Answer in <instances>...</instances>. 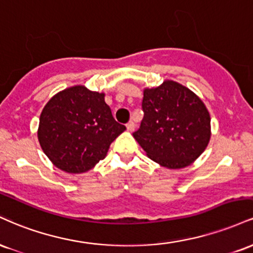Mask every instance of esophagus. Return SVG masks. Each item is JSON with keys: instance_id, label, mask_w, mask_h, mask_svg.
<instances>
[{"instance_id": "esophagus-1", "label": "esophagus", "mask_w": 253, "mask_h": 253, "mask_svg": "<svg viewBox=\"0 0 253 253\" xmlns=\"http://www.w3.org/2000/svg\"><path fill=\"white\" fill-rule=\"evenodd\" d=\"M135 123H133V122L131 121V122H129V123L126 124V129H127V131H130V132H132L133 130H135Z\"/></svg>"}]
</instances>
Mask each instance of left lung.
Listing matches in <instances>:
<instances>
[{
    "label": "left lung",
    "instance_id": "8db88e82",
    "mask_svg": "<svg viewBox=\"0 0 253 253\" xmlns=\"http://www.w3.org/2000/svg\"><path fill=\"white\" fill-rule=\"evenodd\" d=\"M142 109L144 117L132 136L161 167H188L209 145L210 112L185 85L167 79L157 87H145Z\"/></svg>",
    "mask_w": 253,
    "mask_h": 253
}]
</instances>
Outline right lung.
Instances as JSON below:
<instances>
[{
  "instance_id": "add662e5",
  "label": "right lung",
  "mask_w": 253,
  "mask_h": 253,
  "mask_svg": "<svg viewBox=\"0 0 253 253\" xmlns=\"http://www.w3.org/2000/svg\"><path fill=\"white\" fill-rule=\"evenodd\" d=\"M105 93L76 85L55 93L40 115L38 139L56 168L86 173L105 159L126 126L112 117Z\"/></svg>"
}]
</instances>
